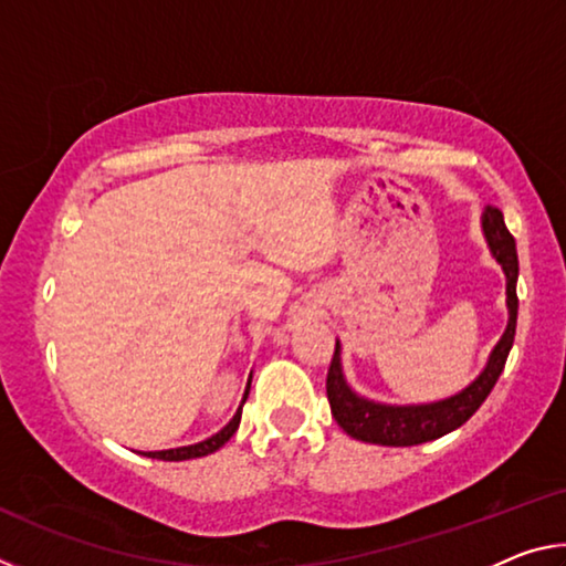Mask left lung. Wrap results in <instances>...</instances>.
<instances>
[{"instance_id": "left-lung-1", "label": "left lung", "mask_w": 566, "mask_h": 566, "mask_svg": "<svg viewBox=\"0 0 566 566\" xmlns=\"http://www.w3.org/2000/svg\"><path fill=\"white\" fill-rule=\"evenodd\" d=\"M482 229L490 244L494 260L502 264L506 274V310H510V322L502 339L496 342L494 352L482 375L472 385L464 387L459 395L449 399L432 401V405H379V401L364 399L354 391L342 371L339 342L334 347V357L327 371V399L332 407V417L349 437L359 442L381 444V447H415L432 442V439L444 437L462 427L464 421L482 407V401L490 397L496 379H500L506 357L514 344L516 332V276H520V260H516V242L504 224V217L496 207H486L482 214Z\"/></svg>"}]
</instances>
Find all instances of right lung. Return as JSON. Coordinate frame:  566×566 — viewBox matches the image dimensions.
<instances>
[{
    "label": "right lung",
    "mask_w": 566,
    "mask_h": 566,
    "mask_svg": "<svg viewBox=\"0 0 566 566\" xmlns=\"http://www.w3.org/2000/svg\"><path fill=\"white\" fill-rule=\"evenodd\" d=\"M249 385H252V377H249L247 381V389H244V397H242V405H239L237 415L232 417V421L224 429H219L217 434H212L209 439H205V442H197V444H189V447H177V449H161V452H145V457H151V459H165V462H181V459H197V457H207L217 452L219 447H224L229 439H232V434L237 432L239 427V419H242V407L244 401L249 397Z\"/></svg>",
    "instance_id": "1"
}]
</instances>
